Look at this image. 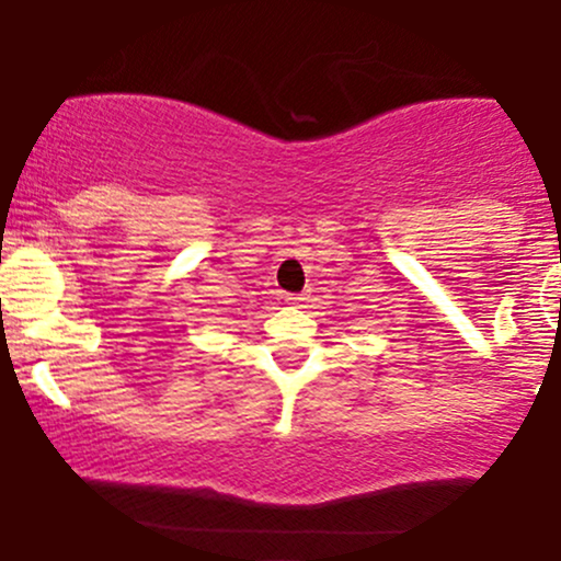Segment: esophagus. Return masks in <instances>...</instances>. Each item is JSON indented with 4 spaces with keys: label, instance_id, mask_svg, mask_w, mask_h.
Returning a JSON list of instances; mask_svg holds the SVG:
<instances>
[{
    "label": "esophagus",
    "instance_id": "34e87169",
    "mask_svg": "<svg viewBox=\"0 0 561 561\" xmlns=\"http://www.w3.org/2000/svg\"><path fill=\"white\" fill-rule=\"evenodd\" d=\"M285 300H287V304L296 306V304H300V300H304V298H300V296H285Z\"/></svg>",
    "mask_w": 561,
    "mask_h": 561
}]
</instances>
